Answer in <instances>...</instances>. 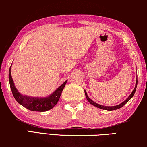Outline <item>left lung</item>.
I'll use <instances>...</instances> for the list:
<instances>
[{
    "label": "left lung",
    "mask_w": 147,
    "mask_h": 147,
    "mask_svg": "<svg viewBox=\"0 0 147 147\" xmlns=\"http://www.w3.org/2000/svg\"><path fill=\"white\" fill-rule=\"evenodd\" d=\"M137 85H138V77H137V78H136V86H135L134 89L133 90V91H132L131 93L130 94V95H129L128 97V98H127L126 100H124L123 102H122L121 103H120V104L117 105H115V106H104V105L98 104V103L94 102V101H92V100H91L89 97H88V95H87V93H86L85 90V96H86V99H87V100L88 101V102H89L90 104H92V105H94V106H95V107H98V108H100V109H102L108 110V111H113V110H116V109H120V108H121L122 106H123L124 105L126 104V103L128 102V101L130 100L132 97H133L134 95V94H135V92H136V90Z\"/></svg>",
    "instance_id": "left-lung-1"
}]
</instances>
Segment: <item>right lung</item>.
Wrapping results in <instances>:
<instances>
[{
    "mask_svg": "<svg viewBox=\"0 0 147 147\" xmlns=\"http://www.w3.org/2000/svg\"><path fill=\"white\" fill-rule=\"evenodd\" d=\"M11 67L9 69V82L13 96L16 100L24 107L33 111L44 112L54 107L61 97V93L67 83V80L62 84L51 94L47 97H32V96L21 94L15 86L11 78Z\"/></svg>",
    "mask_w": 147,
    "mask_h": 147,
    "instance_id": "add662e5",
    "label": "right lung"
}]
</instances>
